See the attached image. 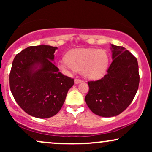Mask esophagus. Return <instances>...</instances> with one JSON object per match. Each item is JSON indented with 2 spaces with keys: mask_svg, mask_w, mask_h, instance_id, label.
<instances>
[{
  "mask_svg": "<svg viewBox=\"0 0 152 152\" xmlns=\"http://www.w3.org/2000/svg\"><path fill=\"white\" fill-rule=\"evenodd\" d=\"M83 81H82L81 79H79V78H75L74 79V83L75 84H78V83H81V82H82Z\"/></svg>",
  "mask_w": 152,
  "mask_h": 152,
  "instance_id": "esophagus-1",
  "label": "esophagus"
}]
</instances>
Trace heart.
<instances>
[{
	"label": "heart",
	"instance_id": "obj_1",
	"mask_svg": "<svg viewBox=\"0 0 152 152\" xmlns=\"http://www.w3.org/2000/svg\"><path fill=\"white\" fill-rule=\"evenodd\" d=\"M109 64L107 52L96 48H77L71 50L58 63L61 70L81 71L89 79H99L106 74Z\"/></svg>",
	"mask_w": 152,
	"mask_h": 152
}]
</instances>
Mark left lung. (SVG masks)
I'll use <instances>...</instances> for the list:
<instances>
[{
    "instance_id": "obj_1",
    "label": "left lung",
    "mask_w": 152,
    "mask_h": 152,
    "mask_svg": "<svg viewBox=\"0 0 152 152\" xmlns=\"http://www.w3.org/2000/svg\"><path fill=\"white\" fill-rule=\"evenodd\" d=\"M113 61L107 74L98 81L88 82L85 97L92 112L103 117L117 116L130 105L139 88L137 59L122 46L111 44Z\"/></svg>"
}]
</instances>
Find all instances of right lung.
Here are the masks:
<instances>
[{
	"mask_svg": "<svg viewBox=\"0 0 152 152\" xmlns=\"http://www.w3.org/2000/svg\"><path fill=\"white\" fill-rule=\"evenodd\" d=\"M57 47L29 46L17 54L9 82L15 102L25 112L47 118L60 111L74 78L64 76L52 61Z\"/></svg>",
	"mask_w": 152,
	"mask_h": 152,
	"instance_id": "obj_1",
	"label": "right lung"
}]
</instances>
